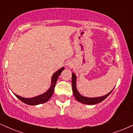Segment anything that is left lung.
<instances>
[{"mask_svg": "<svg viewBox=\"0 0 133 133\" xmlns=\"http://www.w3.org/2000/svg\"><path fill=\"white\" fill-rule=\"evenodd\" d=\"M76 77L74 73H72V89H73V92L74 94L75 97L76 98V99L79 102L83 103V104H88V105H94L98 104V103L101 102L102 101H104V99H105L110 94V93L112 92V91L110 92H109V94L105 95V96H102V97H95V98H89V97H84L81 96L79 94V92L78 91V90L76 89Z\"/></svg>", "mask_w": 133, "mask_h": 133, "instance_id": "8db88e82", "label": "left lung"}]
</instances>
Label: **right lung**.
Here are the masks:
<instances>
[{
	"label": "right lung",
	"instance_id": "obj_1",
	"mask_svg": "<svg viewBox=\"0 0 133 133\" xmlns=\"http://www.w3.org/2000/svg\"><path fill=\"white\" fill-rule=\"evenodd\" d=\"M64 70L63 67H62V68H60V70H58V71L55 72V73L53 75V76L52 77V83H51V86L49 88V89L46 92L44 93L43 94L40 95L37 97H34L32 98H24L22 97H20L18 95L14 94L15 95V96L17 98L20 100L21 101H22L23 102H24V104H26L29 105H39L41 104H43V103L46 102L50 99L52 94H53L54 92V88H55V84H56L57 81L58 79V78L59 75H60V73H62V71Z\"/></svg>",
	"mask_w": 133,
	"mask_h": 133
}]
</instances>
